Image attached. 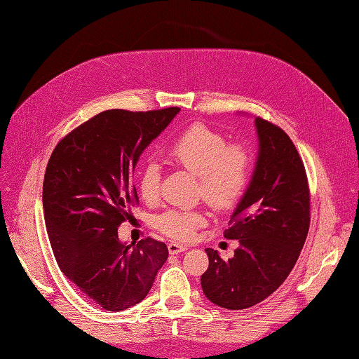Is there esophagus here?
<instances>
[{
  "mask_svg": "<svg viewBox=\"0 0 359 359\" xmlns=\"http://www.w3.org/2000/svg\"><path fill=\"white\" fill-rule=\"evenodd\" d=\"M168 250H169L170 255H178V253L186 252L187 245H182V244H178V243H169Z\"/></svg>",
  "mask_w": 359,
  "mask_h": 359,
  "instance_id": "obj_1",
  "label": "esophagus"
}]
</instances>
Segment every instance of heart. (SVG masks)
I'll return each mask as SVG.
<instances>
[{
	"label": "heart",
	"mask_w": 359,
	"mask_h": 359,
	"mask_svg": "<svg viewBox=\"0 0 359 359\" xmlns=\"http://www.w3.org/2000/svg\"><path fill=\"white\" fill-rule=\"evenodd\" d=\"M169 160L199 178V194L217 210H232L240 202L250 177V154L244 147L229 145L227 139L205 124H193L168 149ZM137 187L145 202H156L160 169L149 163L140 170ZM206 222L202 210H169L157 219L158 229L187 241Z\"/></svg>",
	"instance_id": "heart-1"
}]
</instances>
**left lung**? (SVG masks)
Segmentation results:
<instances>
[{
	"instance_id": "left-lung-1",
	"label": "left lung",
	"mask_w": 359,
	"mask_h": 359,
	"mask_svg": "<svg viewBox=\"0 0 359 359\" xmlns=\"http://www.w3.org/2000/svg\"><path fill=\"white\" fill-rule=\"evenodd\" d=\"M255 169L224 231L240 247L229 260L206 248L210 266L201 277L205 297L229 310L253 307L278 289L297 264L310 226L309 182L295 145L262 118H255Z\"/></svg>"
}]
</instances>
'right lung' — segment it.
I'll return each instance as SVG.
<instances>
[{
  "instance_id": "add662e5",
  "label": "right lung",
  "mask_w": 359,
  "mask_h": 359,
  "mask_svg": "<svg viewBox=\"0 0 359 359\" xmlns=\"http://www.w3.org/2000/svg\"><path fill=\"white\" fill-rule=\"evenodd\" d=\"M180 107L109 109L74 128L53 149L43 181V214L60 269L85 297L109 311L142 301L169 252L147 238L119 241L118 226L137 203L140 154Z\"/></svg>"
}]
</instances>
